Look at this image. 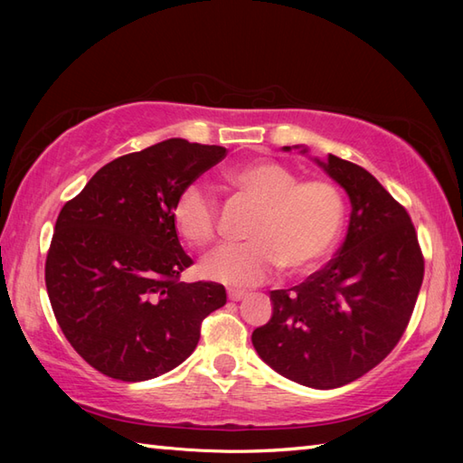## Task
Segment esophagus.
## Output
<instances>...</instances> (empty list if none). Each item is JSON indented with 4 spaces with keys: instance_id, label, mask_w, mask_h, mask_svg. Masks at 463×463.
Returning a JSON list of instances; mask_svg holds the SVG:
<instances>
[{
    "instance_id": "1",
    "label": "esophagus",
    "mask_w": 463,
    "mask_h": 463,
    "mask_svg": "<svg viewBox=\"0 0 463 463\" xmlns=\"http://www.w3.org/2000/svg\"><path fill=\"white\" fill-rule=\"evenodd\" d=\"M244 297H247V292L244 290H229V300H232V302H239Z\"/></svg>"
}]
</instances>
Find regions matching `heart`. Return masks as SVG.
I'll use <instances>...</instances> for the list:
<instances>
[{"mask_svg": "<svg viewBox=\"0 0 463 463\" xmlns=\"http://www.w3.org/2000/svg\"><path fill=\"white\" fill-rule=\"evenodd\" d=\"M226 181L259 204L249 226V242L224 244L201 262L206 279L252 287L280 267L302 274L326 257L344 222V196L336 184L322 179L298 181L287 165L270 159L249 161L226 173ZM216 203L201 184L176 196L173 222L176 232L201 249L216 237Z\"/></svg>", "mask_w": 463, "mask_h": 463, "instance_id": "1", "label": "heart"}]
</instances>
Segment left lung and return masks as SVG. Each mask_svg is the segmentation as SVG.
Listing matches in <instances>:
<instances>
[{"mask_svg":"<svg viewBox=\"0 0 463 463\" xmlns=\"http://www.w3.org/2000/svg\"><path fill=\"white\" fill-rule=\"evenodd\" d=\"M282 149L308 153L304 145ZM312 161L348 194L346 239L308 280L270 292L272 318L252 332V346L280 376L330 390L394 350L414 312L424 257L410 214L376 176L334 155Z\"/></svg>","mask_w":463,"mask_h":463,"instance_id":"1","label":"left lung"}]
</instances>
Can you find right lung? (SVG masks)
<instances>
[{"label":"right lung","instance_id":"obj_1","mask_svg":"<svg viewBox=\"0 0 463 463\" xmlns=\"http://www.w3.org/2000/svg\"><path fill=\"white\" fill-rule=\"evenodd\" d=\"M226 149L166 139L97 171L57 216L45 287L65 338L95 370L143 382L191 356L222 284L181 282L193 260L173 204Z\"/></svg>","mask_w":463,"mask_h":463}]
</instances>
